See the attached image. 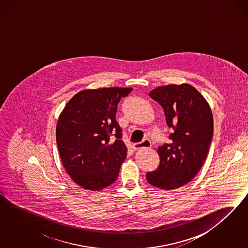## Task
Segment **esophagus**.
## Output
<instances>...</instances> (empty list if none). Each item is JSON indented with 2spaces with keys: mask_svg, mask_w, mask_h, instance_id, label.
Returning <instances> with one entry per match:
<instances>
[{
  "mask_svg": "<svg viewBox=\"0 0 248 248\" xmlns=\"http://www.w3.org/2000/svg\"><path fill=\"white\" fill-rule=\"evenodd\" d=\"M151 142L149 139H144L141 143H136L133 144V149L135 151L140 150L143 148H150Z\"/></svg>",
  "mask_w": 248,
  "mask_h": 248,
  "instance_id": "obj_1",
  "label": "esophagus"
}]
</instances>
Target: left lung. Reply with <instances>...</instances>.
<instances>
[{
	"label": "left lung",
	"instance_id": "8db88e82",
	"mask_svg": "<svg viewBox=\"0 0 248 248\" xmlns=\"http://www.w3.org/2000/svg\"><path fill=\"white\" fill-rule=\"evenodd\" d=\"M149 96L163 107L173 133L169 136L172 143L158 147L160 164L155 171L146 173V179L165 190L181 187L195 177L207 156L214 133L210 106L188 83L157 87Z\"/></svg>",
	"mask_w": 248,
	"mask_h": 248
}]
</instances>
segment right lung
<instances>
[{
  "label": "right lung",
  "instance_id": "add662e5",
  "mask_svg": "<svg viewBox=\"0 0 248 248\" xmlns=\"http://www.w3.org/2000/svg\"><path fill=\"white\" fill-rule=\"evenodd\" d=\"M133 88H98L77 93L61 113L56 143L62 165L81 187L98 191L114 183L127 148L115 115ZM114 136L116 140H111Z\"/></svg>",
  "mask_w": 248,
  "mask_h": 248
}]
</instances>
